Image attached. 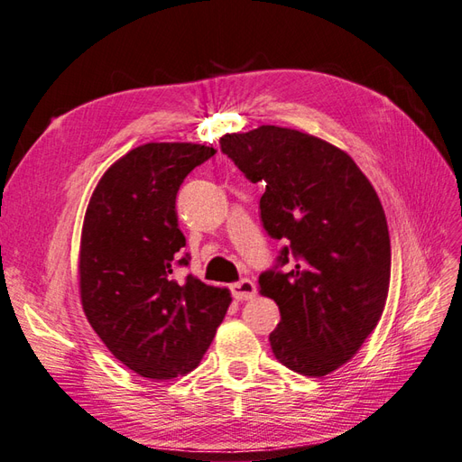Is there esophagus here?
Listing matches in <instances>:
<instances>
[{
	"label": "esophagus",
	"instance_id": "1",
	"mask_svg": "<svg viewBox=\"0 0 462 462\" xmlns=\"http://www.w3.org/2000/svg\"><path fill=\"white\" fill-rule=\"evenodd\" d=\"M231 291H233V297L236 300H250L256 297V283L253 282V279H241L239 283L231 285Z\"/></svg>",
	"mask_w": 462,
	"mask_h": 462
}]
</instances>
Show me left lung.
<instances>
[{
  "mask_svg": "<svg viewBox=\"0 0 462 462\" xmlns=\"http://www.w3.org/2000/svg\"><path fill=\"white\" fill-rule=\"evenodd\" d=\"M221 150L265 192L263 227L289 243L260 275V295L279 306L270 333L275 358L310 377L351 360L380 321L391 277V243L380 199L341 148L304 131L260 125L221 136Z\"/></svg>",
  "mask_w": 462,
  "mask_h": 462,
  "instance_id": "1",
  "label": "left lung"
}]
</instances>
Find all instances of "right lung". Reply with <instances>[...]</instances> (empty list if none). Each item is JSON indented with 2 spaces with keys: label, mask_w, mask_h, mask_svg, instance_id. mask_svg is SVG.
Returning a JSON list of instances; mask_svg holds the SVG:
<instances>
[{
  "label": "right lung",
  "mask_w": 462,
  "mask_h": 462,
  "mask_svg": "<svg viewBox=\"0 0 462 462\" xmlns=\"http://www.w3.org/2000/svg\"><path fill=\"white\" fill-rule=\"evenodd\" d=\"M217 150L148 143L107 167L92 192L79 248L82 310L121 365L148 380H173L200 365L231 304L226 287L175 268L185 235L175 199L183 179Z\"/></svg>",
  "instance_id": "right-lung-1"
}]
</instances>
